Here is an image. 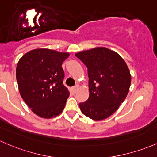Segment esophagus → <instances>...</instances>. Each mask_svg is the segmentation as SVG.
<instances>
[{"instance_id":"34e87169","label":"esophagus","mask_w":157,"mask_h":157,"mask_svg":"<svg viewBox=\"0 0 157 157\" xmlns=\"http://www.w3.org/2000/svg\"><path fill=\"white\" fill-rule=\"evenodd\" d=\"M78 88H79V86L77 85V86H73V87L71 88V92L73 93H76L77 92V89H78Z\"/></svg>"}]
</instances>
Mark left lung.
Listing matches in <instances>:
<instances>
[{"instance_id": "1", "label": "left lung", "mask_w": 157, "mask_h": 157, "mask_svg": "<svg viewBox=\"0 0 157 157\" xmlns=\"http://www.w3.org/2000/svg\"><path fill=\"white\" fill-rule=\"evenodd\" d=\"M86 65L89 97L79 104L82 114L94 121L104 120L118 109L131 83L130 70L118 53L98 47L76 53Z\"/></svg>"}]
</instances>
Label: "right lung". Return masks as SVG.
<instances>
[{
    "label": "right lung",
    "instance_id": "1",
    "mask_svg": "<svg viewBox=\"0 0 157 157\" xmlns=\"http://www.w3.org/2000/svg\"><path fill=\"white\" fill-rule=\"evenodd\" d=\"M69 56L47 48H39L22 56L16 67V79L22 99L41 118L57 116L69 96L63 85V63Z\"/></svg>",
    "mask_w": 157,
    "mask_h": 157
}]
</instances>
